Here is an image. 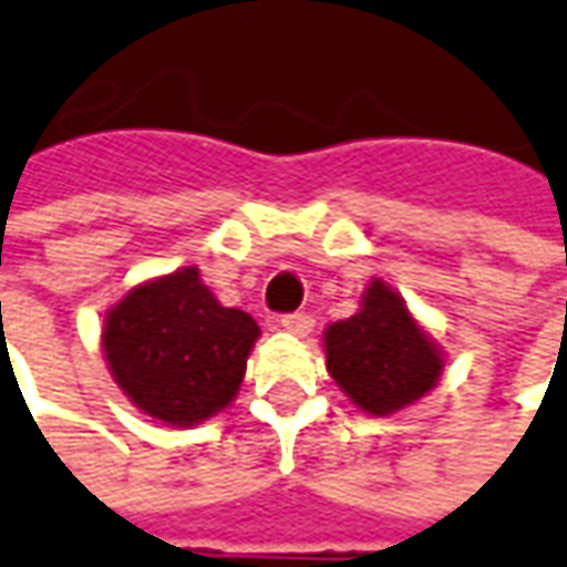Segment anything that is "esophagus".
Instances as JSON below:
<instances>
[{"label": "esophagus", "mask_w": 567, "mask_h": 567, "mask_svg": "<svg viewBox=\"0 0 567 567\" xmlns=\"http://www.w3.org/2000/svg\"><path fill=\"white\" fill-rule=\"evenodd\" d=\"M279 329H285V332L291 334H310V329H313V316L307 313H285L279 316Z\"/></svg>", "instance_id": "obj_1"}]
</instances>
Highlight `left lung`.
Instances as JSON below:
<instances>
[{
    "instance_id": "obj_1",
    "label": "left lung",
    "mask_w": 567,
    "mask_h": 567,
    "mask_svg": "<svg viewBox=\"0 0 567 567\" xmlns=\"http://www.w3.org/2000/svg\"><path fill=\"white\" fill-rule=\"evenodd\" d=\"M322 341L329 375L369 415H391L422 400L444 369L434 338L381 279H372L360 310L332 322Z\"/></svg>"
}]
</instances>
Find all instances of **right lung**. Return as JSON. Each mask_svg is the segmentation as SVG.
Returning a JSON list of instances; mask_svg holds the SVG:
<instances>
[{
  "label": "right lung",
  "instance_id": "right-lung-1",
  "mask_svg": "<svg viewBox=\"0 0 567 567\" xmlns=\"http://www.w3.org/2000/svg\"><path fill=\"white\" fill-rule=\"evenodd\" d=\"M260 326L223 307L198 269L136 285L102 326L107 369L133 406L167 425H198L238 394Z\"/></svg>",
  "mask_w": 567,
  "mask_h": 567
}]
</instances>
